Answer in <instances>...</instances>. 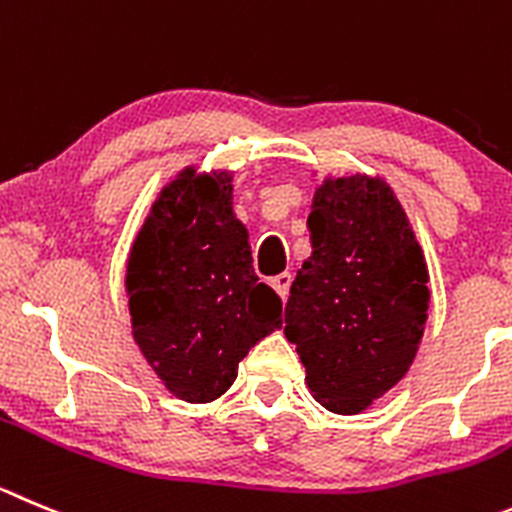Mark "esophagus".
Returning <instances> with one entry per match:
<instances>
[{"mask_svg": "<svg viewBox=\"0 0 512 512\" xmlns=\"http://www.w3.org/2000/svg\"><path fill=\"white\" fill-rule=\"evenodd\" d=\"M290 283H293V275H290V272H280V275H275V278L270 280V285L275 288V293H278L283 300L288 298Z\"/></svg>", "mask_w": 512, "mask_h": 512, "instance_id": "34e87169", "label": "esophagus"}]
</instances>
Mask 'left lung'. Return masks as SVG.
Here are the masks:
<instances>
[{
	"label": "left lung",
	"instance_id": "1",
	"mask_svg": "<svg viewBox=\"0 0 512 512\" xmlns=\"http://www.w3.org/2000/svg\"><path fill=\"white\" fill-rule=\"evenodd\" d=\"M310 252L290 285L285 336L315 399L358 414L414 361L429 310L427 265L386 181H326L308 214Z\"/></svg>",
	"mask_w": 512,
	"mask_h": 512
}]
</instances>
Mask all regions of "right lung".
<instances>
[{"mask_svg":"<svg viewBox=\"0 0 512 512\" xmlns=\"http://www.w3.org/2000/svg\"><path fill=\"white\" fill-rule=\"evenodd\" d=\"M133 338L166 389L191 404L222 396L283 303L252 267L229 174L184 169L161 191L128 260Z\"/></svg>","mask_w":512,"mask_h":512,"instance_id":"obj_1","label":"right lung"}]
</instances>
